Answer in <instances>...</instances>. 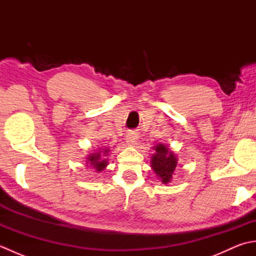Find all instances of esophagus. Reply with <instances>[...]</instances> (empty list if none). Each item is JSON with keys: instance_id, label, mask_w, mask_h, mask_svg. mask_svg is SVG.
Instances as JSON below:
<instances>
[{"instance_id": "34e87169", "label": "esophagus", "mask_w": 256, "mask_h": 256, "mask_svg": "<svg viewBox=\"0 0 256 256\" xmlns=\"http://www.w3.org/2000/svg\"><path fill=\"white\" fill-rule=\"evenodd\" d=\"M136 140H138L136 136H135V135H133V134H128L126 136V142L130 145H133V144L136 143Z\"/></svg>"}]
</instances>
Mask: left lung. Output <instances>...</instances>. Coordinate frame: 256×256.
Here are the masks:
<instances>
[{"instance_id":"left-lung-1","label":"left lung","mask_w":256,"mask_h":256,"mask_svg":"<svg viewBox=\"0 0 256 256\" xmlns=\"http://www.w3.org/2000/svg\"><path fill=\"white\" fill-rule=\"evenodd\" d=\"M156 154L152 157V167L157 174L162 184H168L172 177V172L177 166L175 154L167 146L160 144L155 146Z\"/></svg>"}]
</instances>
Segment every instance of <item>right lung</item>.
<instances>
[{
  "mask_svg": "<svg viewBox=\"0 0 256 256\" xmlns=\"http://www.w3.org/2000/svg\"><path fill=\"white\" fill-rule=\"evenodd\" d=\"M108 152V150H106L104 152H103L102 154H104L103 156H106ZM88 162L96 168V172L103 170H104V167L108 165L106 158H104V157H102L101 152H99V153H96V154H91L89 156V158H88Z\"/></svg>",
  "mask_w": 256,
  "mask_h": 256,
  "instance_id": "add662e5",
  "label": "right lung"
}]
</instances>
